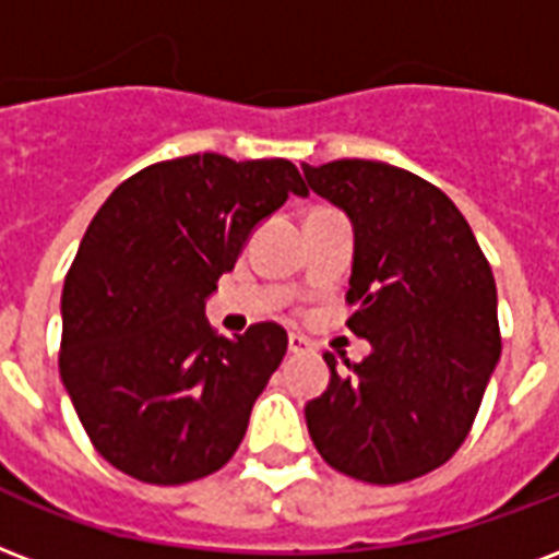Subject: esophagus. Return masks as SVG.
I'll return each mask as SVG.
<instances>
[{"mask_svg": "<svg viewBox=\"0 0 559 559\" xmlns=\"http://www.w3.org/2000/svg\"><path fill=\"white\" fill-rule=\"evenodd\" d=\"M308 349H311L308 337H301V334H290V337H287V353L290 355H305Z\"/></svg>", "mask_w": 559, "mask_h": 559, "instance_id": "obj_1", "label": "esophagus"}]
</instances>
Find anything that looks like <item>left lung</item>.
Here are the masks:
<instances>
[{"label":"left lung","instance_id":"obj_1","mask_svg":"<svg viewBox=\"0 0 559 559\" xmlns=\"http://www.w3.org/2000/svg\"><path fill=\"white\" fill-rule=\"evenodd\" d=\"M353 218L349 332L373 343L305 406L320 456L346 477L396 486L441 468L468 438L500 358L498 290L465 216L438 186L373 159L301 165Z\"/></svg>","mask_w":559,"mask_h":559}]
</instances>
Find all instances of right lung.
Wrapping results in <instances>:
<instances>
[{
    "mask_svg": "<svg viewBox=\"0 0 559 559\" xmlns=\"http://www.w3.org/2000/svg\"><path fill=\"white\" fill-rule=\"evenodd\" d=\"M290 195H308L290 159L192 153L127 177L91 218L61 293L59 370L109 465L180 486L237 453L287 332L218 337L204 299Z\"/></svg>",
    "mask_w": 559,
    "mask_h": 559,
    "instance_id": "1",
    "label": "right lung"
}]
</instances>
